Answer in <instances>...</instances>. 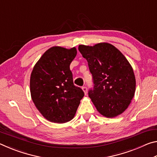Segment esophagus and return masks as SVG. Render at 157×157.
Returning a JSON list of instances; mask_svg holds the SVG:
<instances>
[{
  "mask_svg": "<svg viewBox=\"0 0 157 157\" xmlns=\"http://www.w3.org/2000/svg\"><path fill=\"white\" fill-rule=\"evenodd\" d=\"M82 90H83V91L85 95L87 94V88L85 86H84L83 87H82Z\"/></svg>",
  "mask_w": 157,
  "mask_h": 157,
  "instance_id": "34e87169",
  "label": "esophagus"
}]
</instances>
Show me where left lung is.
<instances>
[{
	"label": "left lung",
	"instance_id": "left-lung-1",
	"mask_svg": "<svg viewBox=\"0 0 157 157\" xmlns=\"http://www.w3.org/2000/svg\"><path fill=\"white\" fill-rule=\"evenodd\" d=\"M78 50L92 74L94 86L89 97L96 109L107 118L121 115L136 91V78L128 60L115 46L105 42L93 46L79 45Z\"/></svg>",
	"mask_w": 157,
	"mask_h": 157
}]
</instances>
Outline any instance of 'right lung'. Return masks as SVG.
Here are the masks:
<instances>
[{"mask_svg": "<svg viewBox=\"0 0 157 157\" xmlns=\"http://www.w3.org/2000/svg\"><path fill=\"white\" fill-rule=\"evenodd\" d=\"M77 55L70 49L53 46L34 65L30 75L31 98L37 109L52 123H65L75 115L84 94L74 85L70 64Z\"/></svg>", "mask_w": 157, "mask_h": 157, "instance_id": "1", "label": "right lung"}]
</instances>
